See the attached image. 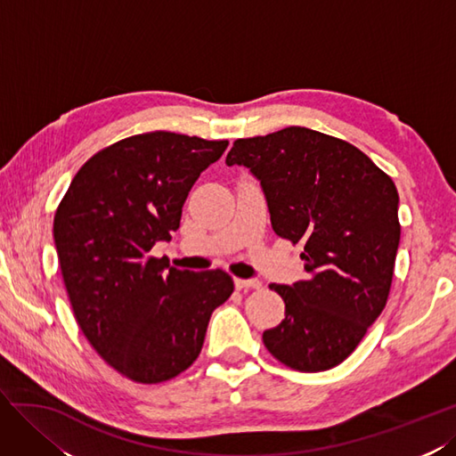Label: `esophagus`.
<instances>
[{
    "label": "esophagus",
    "mask_w": 456,
    "mask_h": 456,
    "mask_svg": "<svg viewBox=\"0 0 456 456\" xmlns=\"http://www.w3.org/2000/svg\"><path fill=\"white\" fill-rule=\"evenodd\" d=\"M235 286L239 290H242V289H259V286H262V281H257V279H235Z\"/></svg>",
    "instance_id": "34e87169"
}]
</instances>
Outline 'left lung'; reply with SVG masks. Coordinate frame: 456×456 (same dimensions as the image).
Wrapping results in <instances>:
<instances>
[{"label": "left lung", "mask_w": 456, "mask_h": 456, "mask_svg": "<svg viewBox=\"0 0 456 456\" xmlns=\"http://www.w3.org/2000/svg\"><path fill=\"white\" fill-rule=\"evenodd\" d=\"M227 166H244L265 194L273 231L304 244L305 281L271 284L284 319L264 332L282 365L321 372L340 365L386 307L399 246V194L365 152L290 126L237 139Z\"/></svg>", "instance_id": "1"}]
</instances>
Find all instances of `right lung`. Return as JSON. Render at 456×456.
Here are the masks:
<instances>
[{"mask_svg": "<svg viewBox=\"0 0 456 456\" xmlns=\"http://www.w3.org/2000/svg\"><path fill=\"white\" fill-rule=\"evenodd\" d=\"M229 141L170 132L122 139L80 167L53 237L82 332L112 369L159 384L197 361L214 309L232 294L225 271H181L151 250L172 240L181 208Z\"/></svg>", "mask_w": 456, "mask_h": 456, "instance_id": "obj_1", "label": "right lung"}]
</instances>
